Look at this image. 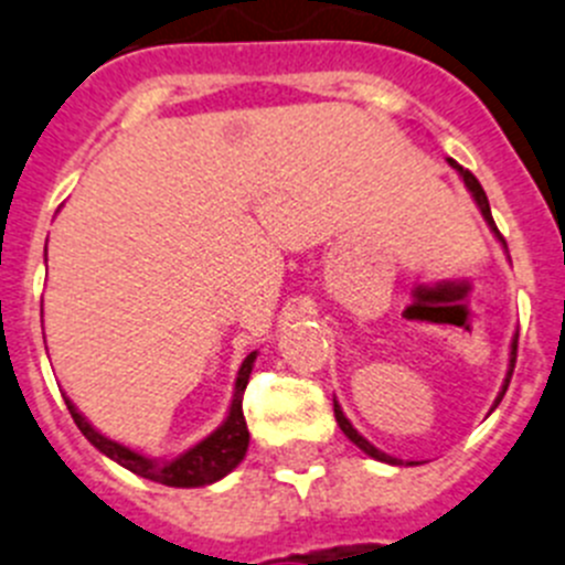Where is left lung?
<instances>
[{"mask_svg":"<svg viewBox=\"0 0 565 565\" xmlns=\"http://www.w3.org/2000/svg\"><path fill=\"white\" fill-rule=\"evenodd\" d=\"M449 163L451 167H455L457 172H460V178L462 181H466V186H468V192L473 194V200H477V205H479V211H482V217H484V223L490 225V231H493V234L499 236V239H502V234H499V228H497V223H493V214H490V203H488V194H484V189L479 186V181L477 178H473V172H468V170H462L460 163L457 161H451L449 158ZM508 247V245H504ZM515 351H519V334L513 337V351H510V371H508V379H504V387H502V393H499V398H497V404L502 402V395L508 393V384H510V376H513V367H515ZM497 404H493V407H497ZM334 418H337V424H340V429L345 431V437L351 443H356V446H360L362 451H365L367 457H373V460H382V462H390V466H402V460H395V457H390V455H384V451H379L376 446H373V443H367L365 437L360 435V431L354 429V426H351V420L345 418V415H342V409H340V404L334 402Z\"/></svg>","mask_w":565,"mask_h":565,"instance_id":"left-lung-1","label":"left lung"}]
</instances>
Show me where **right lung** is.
Instances as JSON below:
<instances>
[{
	"label": "right lung",
	"mask_w": 565,
	"mask_h": 565,
	"mask_svg": "<svg viewBox=\"0 0 565 565\" xmlns=\"http://www.w3.org/2000/svg\"><path fill=\"white\" fill-rule=\"evenodd\" d=\"M253 362H256V351L245 356L239 367V376H236L234 387V402H231L228 418L223 420L220 429L211 431L205 440H200L198 446H192L189 451H183L175 460H150V457L139 455V451L128 449L122 443L110 440V437L99 435L81 413L77 407L66 398V407L75 418L77 429L88 437L92 446H97L105 457H110L114 462H119L128 471L139 473V477L152 479V482L170 484V488H200V484H211L223 479L225 473L234 471L242 462L247 451V443H250V431H247L245 415H242V395H245L247 379H250Z\"/></svg>",
	"instance_id": "1"
}]
</instances>
